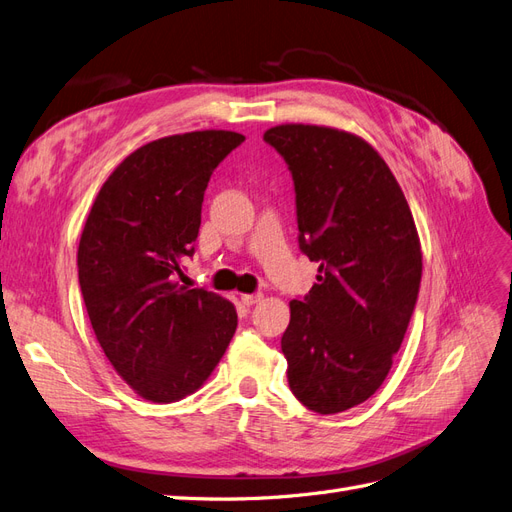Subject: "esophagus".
I'll list each match as a JSON object with an SVG mask.
<instances>
[{
    "label": "esophagus",
    "mask_w": 512,
    "mask_h": 512,
    "mask_svg": "<svg viewBox=\"0 0 512 512\" xmlns=\"http://www.w3.org/2000/svg\"><path fill=\"white\" fill-rule=\"evenodd\" d=\"M264 300V294H244L242 296V302L246 304V306H253V304H257V302H261Z\"/></svg>",
    "instance_id": "34e87169"
}]
</instances>
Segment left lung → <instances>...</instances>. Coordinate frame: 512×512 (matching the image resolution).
<instances>
[{
  "instance_id": "left-lung-1",
  "label": "left lung",
  "mask_w": 512,
  "mask_h": 512,
  "mask_svg": "<svg viewBox=\"0 0 512 512\" xmlns=\"http://www.w3.org/2000/svg\"><path fill=\"white\" fill-rule=\"evenodd\" d=\"M264 141L291 171L300 251L319 264L309 294L289 302L287 382L304 407L339 414L375 394L403 343L422 276L414 216L364 139L281 124Z\"/></svg>"
}]
</instances>
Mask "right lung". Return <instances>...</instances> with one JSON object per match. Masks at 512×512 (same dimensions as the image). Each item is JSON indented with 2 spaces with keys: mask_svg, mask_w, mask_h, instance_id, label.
I'll use <instances>...</instances> for the list:
<instances>
[{
  "mask_svg": "<svg viewBox=\"0 0 512 512\" xmlns=\"http://www.w3.org/2000/svg\"><path fill=\"white\" fill-rule=\"evenodd\" d=\"M242 141L195 130L141 145L102 184L85 221L77 266L87 315L113 369L148 401L201 388L236 332V306L175 276L195 253L210 175Z\"/></svg>",
  "mask_w": 512,
  "mask_h": 512,
  "instance_id": "add662e5",
  "label": "right lung"
}]
</instances>
